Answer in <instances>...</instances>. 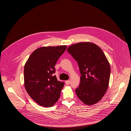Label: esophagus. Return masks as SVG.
<instances>
[{
  "label": "esophagus",
  "instance_id": "34e87169",
  "mask_svg": "<svg viewBox=\"0 0 131 131\" xmlns=\"http://www.w3.org/2000/svg\"><path fill=\"white\" fill-rule=\"evenodd\" d=\"M70 81L69 80H67V81H65V83H66V85H69L70 84Z\"/></svg>",
  "mask_w": 131,
  "mask_h": 131
}]
</instances>
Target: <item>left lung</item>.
I'll use <instances>...</instances> for the list:
<instances>
[{
	"label": "left lung",
	"mask_w": 131,
	"mask_h": 131,
	"mask_svg": "<svg viewBox=\"0 0 131 131\" xmlns=\"http://www.w3.org/2000/svg\"><path fill=\"white\" fill-rule=\"evenodd\" d=\"M67 52L78 64L80 83L75 91L85 104L99 102L107 90L110 75L109 63L102 49L91 42H79L69 47Z\"/></svg>",
	"instance_id": "left-lung-1"
}]
</instances>
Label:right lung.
I'll return each mask as SVG.
<instances>
[{"label":"right lung","instance_id":"obj_1","mask_svg":"<svg viewBox=\"0 0 131 131\" xmlns=\"http://www.w3.org/2000/svg\"><path fill=\"white\" fill-rule=\"evenodd\" d=\"M67 47H41L35 50L24 70V85L30 97L45 107L52 106L59 99L65 83L54 75V66Z\"/></svg>","mask_w":131,"mask_h":131}]
</instances>
